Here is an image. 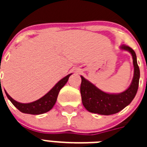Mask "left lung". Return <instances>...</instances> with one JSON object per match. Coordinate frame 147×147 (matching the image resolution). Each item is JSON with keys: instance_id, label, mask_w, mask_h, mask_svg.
<instances>
[{"instance_id": "8db88e82", "label": "left lung", "mask_w": 147, "mask_h": 147, "mask_svg": "<svg viewBox=\"0 0 147 147\" xmlns=\"http://www.w3.org/2000/svg\"><path fill=\"white\" fill-rule=\"evenodd\" d=\"M120 49L129 51L132 57L134 75L132 82L129 88L122 93H108L98 89L81 76L80 93L82 102L85 109L89 112L105 115L117 113L129 105L136 96L140 79V70L137 63L136 54L134 51L127 45H121Z\"/></svg>"}]
</instances>
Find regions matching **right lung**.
I'll list each match as a JSON object with an SVG mask.
<instances>
[{"instance_id":"right-lung-1","label":"right lung","mask_w":147,"mask_h":147,"mask_svg":"<svg viewBox=\"0 0 147 147\" xmlns=\"http://www.w3.org/2000/svg\"><path fill=\"white\" fill-rule=\"evenodd\" d=\"M71 74H70L65 76L64 78H62V80H59L53 87L52 89L50 90L45 96L33 102L20 103V102H18L15 99H13L8 94L6 90H5V93H6L7 98L13 104V105L20 110V112L23 113L32 114V115H40V114L45 113L46 112H49V110H51L52 107H54V105H55L57 99L59 90L67 83V80Z\"/></svg>"}]
</instances>
